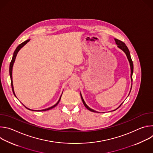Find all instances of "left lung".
Masks as SVG:
<instances>
[{"instance_id":"left-lung-1","label":"left lung","mask_w":153,"mask_h":153,"mask_svg":"<svg viewBox=\"0 0 153 153\" xmlns=\"http://www.w3.org/2000/svg\"><path fill=\"white\" fill-rule=\"evenodd\" d=\"M114 40H115L116 43L117 45V47H118L120 49H121V50L126 54V56H127V58H128V61H129V62L130 67H131V82H133V77H132V76H133V63L131 57V56H130L129 51L128 47H126V45H125V43H123L122 41H121V40H118V39H114ZM131 88H132V86H131ZM130 92H131V91H130ZM80 96H81V98H82V102H83V105H85V106L87 109H88V110H90V111L94 112V113H98L97 111H94V110H93V109L90 108L89 106H87V105L85 103V101H84V100H83V97H82L81 94H80ZM122 104H121L117 109H118V108L122 105ZM117 109H116V110H114V111L116 110Z\"/></svg>"}]
</instances>
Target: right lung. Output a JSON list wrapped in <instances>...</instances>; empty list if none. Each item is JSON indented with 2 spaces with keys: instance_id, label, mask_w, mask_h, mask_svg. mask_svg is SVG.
<instances>
[{
  "instance_id": "add662e5",
  "label": "right lung",
  "mask_w": 153,
  "mask_h": 153,
  "mask_svg": "<svg viewBox=\"0 0 153 153\" xmlns=\"http://www.w3.org/2000/svg\"><path fill=\"white\" fill-rule=\"evenodd\" d=\"M30 39H28V40H25V42H22V43H20V44L16 48V50L14 51V54H13V58H12V60H11V62H10V78H11V88H12V90H13V94H14V95L16 96V94H15V93H14V88H13V77H12V71H13V65H14V61H15V59H16V56H17V53H18V52H19V51L22 48L25 44H27V43L30 41ZM61 96H62V95H61ZM61 96L60 97V98H59V100H58V102L54 105H53V106H51V107H50V108H47V109H45V110H40L39 111H47V110H51V109H52V108H53L54 107H55L58 103H59V101H60V99H61ZM25 108H27V109H28V110H30V109H29V108H27L26 106H25ZM32 111H34V110H32Z\"/></svg>"
}]
</instances>
